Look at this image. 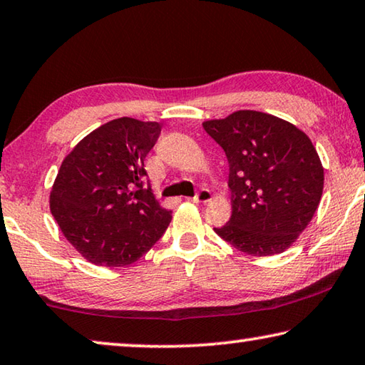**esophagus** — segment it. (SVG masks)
Listing matches in <instances>:
<instances>
[{
	"mask_svg": "<svg viewBox=\"0 0 365 365\" xmlns=\"http://www.w3.org/2000/svg\"><path fill=\"white\" fill-rule=\"evenodd\" d=\"M211 198H212V195H211V192L207 188H201L198 193H196L195 196H193V203H207V201H211Z\"/></svg>",
	"mask_w": 365,
	"mask_h": 365,
	"instance_id": "esophagus-1",
	"label": "esophagus"
}]
</instances>
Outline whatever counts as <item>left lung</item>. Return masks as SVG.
Segmentation results:
<instances>
[{
    "mask_svg": "<svg viewBox=\"0 0 365 365\" xmlns=\"http://www.w3.org/2000/svg\"><path fill=\"white\" fill-rule=\"evenodd\" d=\"M205 131L229 162L232 216L214 227L253 257L282 253L314 217L323 193V165L310 138L274 115L237 110L207 120Z\"/></svg>",
    "mask_w": 365,
    "mask_h": 365,
    "instance_id": "obj_1",
    "label": "left lung"
}]
</instances>
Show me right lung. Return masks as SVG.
<instances>
[{
	"label": "right lung",
	"mask_w": 365,
	"mask_h": 365,
	"mask_svg": "<svg viewBox=\"0 0 365 365\" xmlns=\"http://www.w3.org/2000/svg\"><path fill=\"white\" fill-rule=\"evenodd\" d=\"M159 135L158 121L117 118L83 138L61 162L50 211L88 262L128 266L169 227L172 211L144 187V159Z\"/></svg>",
	"instance_id": "1"
}]
</instances>
